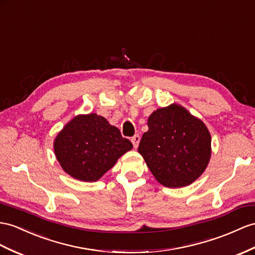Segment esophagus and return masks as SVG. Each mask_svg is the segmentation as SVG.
Listing matches in <instances>:
<instances>
[{
    "instance_id": "34e87169",
    "label": "esophagus",
    "mask_w": 255,
    "mask_h": 255,
    "mask_svg": "<svg viewBox=\"0 0 255 255\" xmlns=\"http://www.w3.org/2000/svg\"><path fill=\"white\" fill-rule=\"evenodd\" d=\"M131 142H132V144H133V147H134V148L138 147L139 142H140V135H139V134H134V135L132 136V138H131Z\"/></svg>"
}]
</instances>
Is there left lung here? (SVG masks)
Masks as SVG:
<instances>
[{
    "label": "left lung",
    "instance_id": "1",
    "mask_svg": "<svg viewBox=\"0 0 255 255\" xmlns=\"http://www.w3.org/2000/svg\"><path fill=\"white\" fill-rule=\"evenodd\" d=\"M147 126L138 151L155 179L172 188L198 179L211 156V135L205 124L173 103L154 111Z\"/></svg>",
    "mask_w": 255,
    "mask_h": 255
}]
</instances>
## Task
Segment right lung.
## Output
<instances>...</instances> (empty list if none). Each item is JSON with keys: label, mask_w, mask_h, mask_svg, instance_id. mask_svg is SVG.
<instances>
[{"label": "right lung", "mask_w": 255, "mask_h": 255, "mask_svg": "<svg viewBox=\"0 0 255 255\" xmlns=\"http://www.w3.org/2000/svg\"><path fill=\"white\" fill-rule=\"evenodd\" d=\"M131 148V142L123 138L119 128L96 113L75 116L54 142L55 155L63 170L84 182L99 180Z\"/></svg>", "instance_id": "obj_1"}]
</instances>
